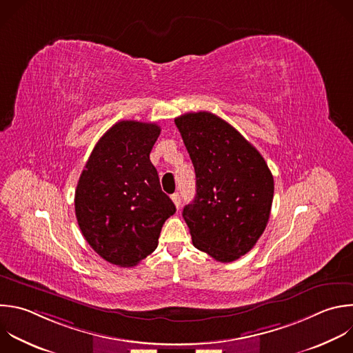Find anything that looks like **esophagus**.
I'll return each mask as SVG.
<instances>
[{
	"instance_id": "34e87169",
	"label": "esophagus",
	"mask_w": 353,
	"mask_h": 353,
	"mask_svg": "<svg viewBox=\"0 0 353 353\" xmlns=\"http://www.w3.org/2000/svg\"><path fill=\"white\" fill-rule=\"evenodd\" d=\"M172 201L174 202L176 208H177V209H180V205H181V198H180V194H179V192H174V194L172 195Z\"/></svg>"
}]
</instances>
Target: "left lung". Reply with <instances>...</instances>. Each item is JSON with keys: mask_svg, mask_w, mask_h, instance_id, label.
I'll return each instance as SVG.
<instances>
[{"mask_svg": "<svg viewBox=\"0 0 353 353\" xmlns=\"http://www.w3.org/2000/svg\"><path fill=\"white\" fill-rule=\"evenodd\" d=\"M195 169L196 194L183 209L192 244L217 262L250 252L269 221L274 180L259 151L210 112L174 119Z\"/></svg>", "mask_w": 353, "mask_h": 353, "instance_id": "8db88e82", "label": "left lung"}]
</instances>
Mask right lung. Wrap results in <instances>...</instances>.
Returning a JSON list of instances; mask_svg holds the SVG:
<instances>
[{
  "label": "right lung",
  "mask_w": 353,
  "mask_h": 353,
  "mask_svg": "<svg viewBox=\"0 0 353 353\" xmlns=\"http://www.w3.org/2000/svg\"><path fill=\"white\" fill-rule=\"evenodd\" d=\"M157 123L122 121L94 147L74 192L83 237L106 262L136 266L158 247L163 223L174 212L162 191L151 150Z\"/></svg>",
  "instance_id": "obj_1"
}]
</instances>
